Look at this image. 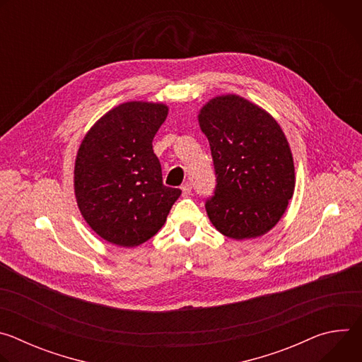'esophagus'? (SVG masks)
Segmentation results:
<instances>
[{"mask_svg":"<svg viewBox=\"0 0 362 362\" xmlns=\"http://www.w3.org/2000/svg\"><path fill=\"white\" fill-rule=\"evenodd\" d=\"M182 193H183V196L192 194V183H185V185L182 186Z\"/></svg>","mask_w":362,"mask_h":362,"instance_id":"esophagus-1","label":"esophagus"}]
</instances>
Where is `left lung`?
<instances>
[{"label":"left lung","instance_id":"8db88e82","mask_svg":"<svg viewBox=\"0 0 362 362\" xmlns=\"http://www.w3.org/2000/svg\"><path fill=\"white\" fill-rule=\"evenodd\" d=\"M211 144L216 186L204 208L228 238L250 239L271 230L293 194L295 169L286 137L265 110L228 94L199 115Z\"/></svg>","mask_w":362,"mask_h":362}]
</instances>
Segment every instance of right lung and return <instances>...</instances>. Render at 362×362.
Wrapping results in <instances>:
<instances>
[{
  "label": "right lung",
  "mask_w": 362,
  "mask_h": 362,
  "mask_svg": "<svg viewBox=\"0 0 362 362\" xmlns=\"http://www.w3.org/2000/svg\"><path fill=\"white\" fill-rule=\"evenodd\" d=\"M168 107L130 101L103 116L77 153L74 190L90 228L110 243L132 247L156 235L182 190L163 185L153 137Z\"/></svg>",
  "instance_id": "1"
}]
</instances>
